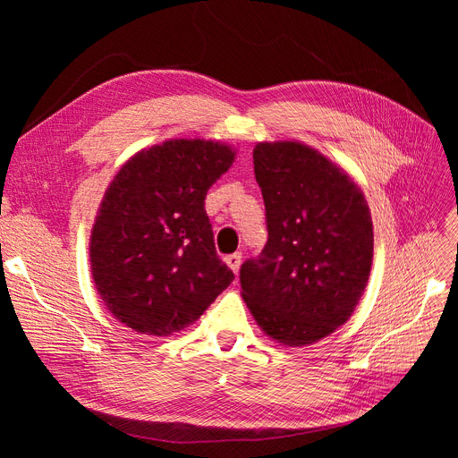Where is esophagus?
Masks as SVG:
<instances>
[{
	"mask_svg": "<svg viewBox=\"0 0 458 458\" xmlns=\"http://www.w3.org/2000/svg\"><path fill=\"white\" fill-rule=\"evenodd\" d=\"M241 261H242V254L241 252H234V254H229L225 256V263L233 269L234 275H239V269H241Z\"/></svg>",
	"mask_w": 458,
	"mask_h": 458,
	"instance_id": "34e87169",
	"label": "esophagus"
}]
</instances>
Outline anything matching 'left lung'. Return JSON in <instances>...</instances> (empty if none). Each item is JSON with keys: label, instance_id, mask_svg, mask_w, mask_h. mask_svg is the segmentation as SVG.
Masks as SVG:
<instances>
[{"label": "left lung", "instance_id": "obj_1", "mask_svg": "<svg viewBox=\"0 0 458 458\" xmlns=\"http://www.w3.org/2000/svg\"><path fill=\"white\" fill-rule=\"evenodd\" d=\"M254 174L267 244L241 267L242 298L284 345H306L348 321L372 263V219L348 174L296 141L259 143Z\"/></svg>", "mask_w": 458, "mask_h": 458}]
</instances>
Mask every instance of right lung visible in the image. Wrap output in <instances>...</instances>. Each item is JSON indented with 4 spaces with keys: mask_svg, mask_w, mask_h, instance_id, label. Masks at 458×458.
<instances>
[{
    "mask_svg": "<svg viewBox=\"0 0 458 458\" xmlns=\"http://www.w3.org/2000/svg\"><path fill=\"white\" fill-rule=\"evenodd\" d=\"M233 160L227 145L172 140L122 165L89 242L97 293L120 323L168 336L195 323L233 283L204 210L208 189Z\"/></svg>",
    "mask_w": 458,
    "mask_h": 458,
    "instance_id": "obj_1",
    "label": "right lung"
}]
</instances>
